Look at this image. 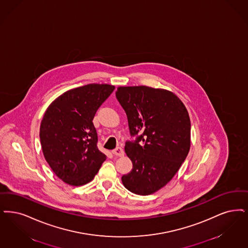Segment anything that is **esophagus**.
<instances>
[{
  "label": "esophagus",
  "instance_id": "1",
  "mask_svg": "<svg viewBox=\"0 0 248 248\" xmlns=\"http://www.w3.org/2000/svg\"><path fill=\"white\" fill-rule=\"evenodd\" d=\"M112 154L115 156H118V157H122V156H124V149L120 147H117L116 149L112 150Z\"/></svg>",
  "mask_w": 248,
  "mask_h": 248
}]
</instances>
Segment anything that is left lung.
Wrapping results in <instances>:
<instances>
[{
    "mask_svg": "<svg viewBox=\"0 0 248 248\" xmlns=\"http://www.w3.org/2000/svg\"><path fill=\"white\" fill-rule=\"evenodd\" d=\"M115 95L126 113L130 135L136 137L125 142L133 169L122 182L134 194H153L168 184L188 154V111L175 94L165 89L120 87Z\"/></svg>",
    "mask_w": 248,
    "mask_h": 248,
    "instance_id": "left-lung-1",
    "label": "left lung"
}]
</instances>
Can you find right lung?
I'll return each instance as SVG.
<instances>
[{"label":"right lung","mask_w":248,"mask_h":248,"mask_svg":"<svg viewBox=\"0 0 248 248\" xmlns=\"http://www.w3.org/2000/svg\"><path fill=\"white\" fill-rule=\"evenodd\" d=\"M114 87L89 84L62 94L46 109L40 128L42 152L53 172L70 186L89 183L106 155L99 151L93 118Z\"/></svg>","instance_id":"right-lung-1"}]
</instances>
